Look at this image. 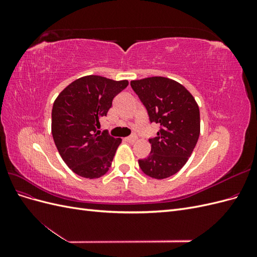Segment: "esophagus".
Instances as JSON below:
<instances>
[{"label": "esophagus", "instance_id": "esophagus-1", "mask_svg": "<svg viewBox=\"0 0 257 257\" xmlns=\"http://www.w3.org/2000/svg\"><path fill=\"white\" fill-rule=\"evenodd\" d=\"M136 139H137V137H136L135 135H131V136H128V137L125 138V141L128 142V143H131V144H133V143L136 142Z\"/></svg>", "mask_w": 257, "mask_h": 257}]
</instances>
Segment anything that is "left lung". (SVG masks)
<instances>
[{"label":"left lung","mask_w":257,"mask_h":257,"mask_svg":"<svg viewBox=\"0 0 257 257\" xmlns=\"http://www.w3.org/2000/svg\"><path fill=\"white\" fill-rule=\"evenodd\" d=\"M131 87L149 114L160 124L158 136L150 138L149 157L139 160L143 172L154 179H165L180 170L195 148L200 133L199 108L181 83L165 77L132 80Z\"/></svg>","instance_id":"8db88e82"}]
</instances>
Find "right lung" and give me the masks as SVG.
<instances>
[{
	"label": "right lung",
	"mask_w": 257,
	"mask_h": 257,
	"mask_svg": "<svg viewBox=\"0 0 257 257\" xmlns=\"http://www.w3.org/2000/svg\"><path fill=\"white\" fill-rule=\"evenodd\" d=\"M127 85V80L89 75L68 84L54 100L53 141L65 164L78 176L96 179L111 166L122 141L107 131L100 133L97 128L100 118L112 106L114 96Z\"/></svg>",
	"instance_id": "right-lung-1"
}]
</instances>
